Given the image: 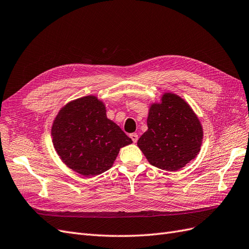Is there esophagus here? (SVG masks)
<instances>
[{"instance_id": "esophagus-1", "label": "esophagus", "mask_w": 249, "mask_h": 249, "mask_svg": "<svg viewBox=\"0 0 249 249\" xmlns=\"http://www.w3.org/2000/svg\"><path fill=\"white\" fill-rule=\"evenodd\" d=\"M130 137H131V139L133 140L134 143H136V142L138 141V135H137L136 133H132V134L130 135Z\"/></svg>"}]
</instances>
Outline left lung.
<instances>
[{"instance_id": "left-lung-1", "label": "left lung", "mask_w": 249, "mask_h": 249, "mask_svg": "<svg viewBox=\"0 0 249 249\" xmlns=\"http://www.w3.org/2000/svg\"><path fill=\"white\" fill-rule=\"evenodd\" d=\"M202 138V125L190 105L164 92L160 102L149 105L147 131L137 145L153 166L178 171L199 154Z\"/></svg>"}]
</instances>
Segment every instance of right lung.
Segmentation results:
<instances>
[{
	"instance_id": "1",
	"label": "right lung",
	"mask_w": 249,
	"mask_h": 249,
	"mask_svg": "<svg viewBox=\"0 0 249 249\" xmlns=\"http://www.w3.org/2000/svg\"><path fill=\"white\" fill-rule=\"evenodd\" d=\"M106 112L105 103L91 94L65 104L53 122L51 135L57 155L81 176L107 171L120 148L133 142Z\"/></svg>"
}]
</instances>
